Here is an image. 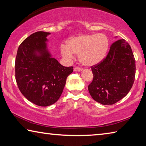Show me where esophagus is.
<instances>
[{
    "instance_id": "esophagus-1",
    "label": "esophagus",
    "mask_w": 146,
    "mask_h": 146,
    "mask_svg": "<svg viewBox=\"0 0 146 146\" xmlns=\"http://www.w3.org/2000/svg\"><path fill=\"white\" fill-rule=\"evenodd\" d=\"M82 70V68H79V67H75V68H74V71H80Z\"/></svg>"
}]
</instances>
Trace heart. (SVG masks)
I'll return each mask as SVG.
<instances>
[{
    "instance_id": "1",
    "label": "heart",
    "mask_w": 146,
    "mask_h": 146,
    "mask_svg": "<svg viewBox=\"0 0 146 146\" xmlns=\"http://www.w3.org/2000/svg\"><path fill=\"white\" fill-rule=\"evenodd\" d=\"M108 48L109 40L104 34L83 35L68 40L66 47L62 46L61 53L68 59L73 57L72 54L78 55L83 65L91 66L103 60Z\"/></svg>"
}]
</instances>
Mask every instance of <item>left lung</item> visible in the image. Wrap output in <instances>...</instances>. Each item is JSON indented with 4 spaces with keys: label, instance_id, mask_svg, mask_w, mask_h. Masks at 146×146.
Listing matches in <instances>:
<instances>
[{
    "label": "left lung",
    "instance_id": "1",
    "mask_svg": "<svg viewBox=\"0 0 146 146\" xmlns=\"http://www.w3.org/2000/svg\"><path fill=\"white\" fill-rule=\"evenodd\" d=\"M93 79L88 86L96 102L112 105L125 97L135 81V60L131 46L124 39L115 41L106 57L91 66Z\"/></svg>",
    "mask_w": 146,
    "mask_h": 146
}]
</instances>
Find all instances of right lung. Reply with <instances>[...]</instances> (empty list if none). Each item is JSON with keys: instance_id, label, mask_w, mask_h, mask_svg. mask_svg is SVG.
I'll return each mask as SVG.
<instances>
[{"instance_id": "right-lung-1", "label": "right lung", "mask_w": 146, "mask_h": 146, "mask_svg": "<svg viewBox=\"0 0 146 146\" xmlns=\"http://www.w3.org/2000/svg\"><path fill=\"white\" fill-rule=\"evenodd\" d=\"M50 33L37 31L19 46L15 59V79L27 99L39 106L53 104L60 98L73 67H65L47 49Z\"/></svg>"}]
</instances>
